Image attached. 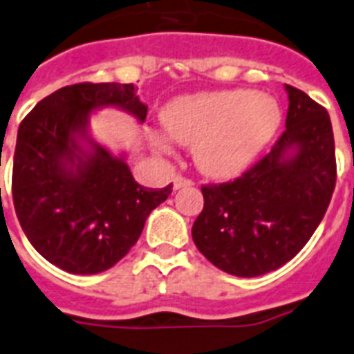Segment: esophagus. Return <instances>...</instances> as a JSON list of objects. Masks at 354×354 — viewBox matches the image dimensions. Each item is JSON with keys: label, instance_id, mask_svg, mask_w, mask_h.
I'll return each mask as SVG.
<instances>
[{"label": "esophagus", "instance_id": "1", "mask_svg": "<svg viewBox=\"0 0 354 354\" xmlns=\"http://www.w3.org/2000/svg\"><path fill=\"white\" fill-rule=\"evenodd\" d=\"M192 182L191 180H187V178H182V176H176L174 180H172V189L174 191H178V189H183V187H191Z\"/></svg>", "mask_w": 354, "mask_h": 354}]
</instances>
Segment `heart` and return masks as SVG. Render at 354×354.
<instances>
[{
	"mask_svg": "<svg viewBox=\"0 0 354 354\" xmlns=\"http://www.w3.org/2000/svg\"><path fill=\"white\" fill-rule=\"evenodd\" d=\"M280 122L278 103L247 88L185 94L162 112L169 136L191 145L198 171L216 180L242 174L271 142ZM154 143L171 149L165 138H154Z\"/></svg>",
	"mask_w": 354,
	"mask_h": 354,
	"instance_id": "1",
	"label": "heart"
}]
</instances>
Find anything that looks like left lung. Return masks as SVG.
<instances>
[{
  "mask_svg": "<svg viewBox=\"0 0 354 354\" xmlns=\"http://www.w3.org/2000/svg\"><path fill=\"white\" fill-rule=\"evenodd\" d=\"M286 93V131L271 152L234 182L202 187L192 240L212 266L234 277H261L297 257L335 191L329 114L291 85Z\"/></svg>",
  "mask_w": 354,
  "mask_h": 354,
  "instance_id": "obj_1",
  "label": "left lung"
}]
</instances>
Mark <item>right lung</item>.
I'll list each match as a JSON object with an SVG mask.
<instances>
[{
    "instance_id": "right-lung-1",
    "label": "right lung",
    "mask_w": 354,
    "mask_h": 354,
    "mask_svg": "<svg viewBox=\"0 0 354 354\" xmlns=\"http://www.w3.org/2000/svg\"><path fill=\"white\" fill-rule=\"evenodd\" d=\"M120 109L145 122L147 105L132 83H77L37 103L18 129L14 209L28 242L73 274H97L122 260L171 185L147 189L125 158L91 134V116Z\"/></svg>"
}]
</instances>
